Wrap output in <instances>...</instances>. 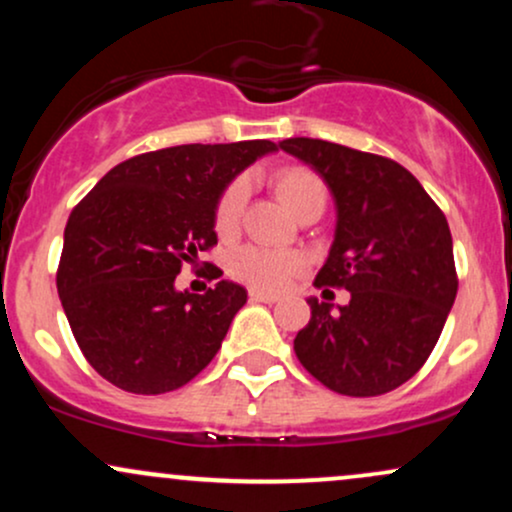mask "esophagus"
Returning <instances> with one entry per match:
<instances>
[{"label": "esophagus", "instance_id": "esophagus-1", "mask_svg": "<svg viewBox=\"0 0 512 512\" xmlns=\"http://www.w3.org/2000/svg\"><path fill=\"white\" fill-rule=\"evenodd\" d=\"M250 298H252V301H260V303H276V301H279V296H276V293H267V291H260V289H252Z\"/></svg>", "mask_w": 512, "mask_h": 512}]
</instances>
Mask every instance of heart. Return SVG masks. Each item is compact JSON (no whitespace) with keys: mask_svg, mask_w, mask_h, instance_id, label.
Here are the masks:
<instances>
[{"mask_svg":"<svg viewBox=\"0 0 512 512\" xmlns=\"http://www.w3.org/2000/svg\"><path fill=\"white\" fill-rule=\"evenodd\" d=\"M279 195L289 204L296 216L317 204H327V187L317 173L308 168H289L276 180ZM245 202H248V180L238 178L226 187L219 204H216V228L219 233H233L243 219ZM303 267V257L291 250H274L264 245H243L231 255V272L238 279L248 281L257 289H281L298 269Z\"/></svg>","mask_w":512,"mask_h":512,"instance_id":"b5f03b06","label":"heart"}]
</instances>
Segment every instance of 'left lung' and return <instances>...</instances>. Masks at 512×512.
I'll return each mask as SVG.
<instances>
[{"label": "left lung", "instance_id": "8db88e82", "mask_svg": "<svg viewBox=\"0 0 512 512\" xmlns=\"http://www.w3.org/2000/svg\"><path fill=\"white\" fill-rule=\"evenodd\" d=\"M279 146L308 163L337 204L334 243L315 286L351 293L339 310L308 298L310 322L293 351L339 395H385L419 373L455 303L448 219L392 158L308 137Z\"/></svg>", "mask_w": 512, "mask_h": 512}]
</instances>
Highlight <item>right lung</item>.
I'll use <instances>...</instances> for the list:
<instances>
[{"mask_svg":"<svg viewBox=\"0 0 512 512\" xmlns=\"http://www.w3.org/2000/svg\"><path fill=\"white\" fill-rule=\"evenodd\" d=\"M274 142L182 144L122 161L64 228L57 293L81 354L108 383L163 395L209 366L248 291L175 289L182 264L216 245V204ZM214 267L209 279H219Z\"/></svg>","mask_w":512,"mask_h":512,"instance_id":"obj_1","label":"right lung"}]
</instances>
